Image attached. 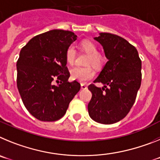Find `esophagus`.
I'll use <instances>...</instances> for the list:
<instances>
[{"label":"esophagus","instance_id":"obj_1","mask_svg":"<svg viewBox=\"0 0 160 160\" xmlns=\"http://www.w3.org/2000/svg\"><path fill=\"white\" fill-rule=\"evenodd\" d=\"M81 88L82 89V90H86V89L87 88V84H85V83H82V84H81Z\"/></svg>","mask_w":160,"mask_h":160}]
</instances>
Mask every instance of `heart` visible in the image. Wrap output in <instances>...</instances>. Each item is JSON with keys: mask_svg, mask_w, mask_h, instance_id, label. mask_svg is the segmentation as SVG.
Masks as SVG:
<instances>
[{"mask_svg": "<svg viewBox=\"0 0 160 160\" xmlns=\"http://www.w3.org/2000/svg\"><path fill=\"white\" fill-rule=\"evenodd\" d=\"M79 47L87 54L86 64L91 65L96 69H98L103 66L105 62V58L102 54L98 52V46L94 42L90 40L82 41L79 44ZM75 56L76 51L74 47L72 46H69L66 49V54H65V58L67 64H73L75 60ZM70 73L71 78L78 82L88 81L94 76V70L90 66H86V67L75 66L72 68Z\"/></svg>", "mask_w": 160, "mask_h": 160, "instance_id": "heart-1", "label": "heart"}]
</instances>
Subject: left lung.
<instances>
[{
    "mask_svg": "<svg viewBox=\"0 0 160 160\" xmlns=\"http://www.w3.org/2000/svg\"><path fill=\"white\" fill-rule=\"evenodd\" d=\"M94 39L103 46L108 62L94 81L104 87H88L92 93L89 115L99 123H115L125 118L135 103L141 86L142 62L135 46L118 35L101 32Z\"/></svg>",
    "mask_w": 160,
    "mask_h": 160,
    "instance_id": "left-lung-1",
    "label": "left lung"
}]
</instances>
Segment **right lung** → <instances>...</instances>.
<instances>
[{
    "label": "right lung",
    "mask_w": 160,
    "mask_h": 160,
    "mask_svg": "<svg viewBox=\"0 0 160 160\" xmlns=\"http://www.w3.org/2000/svg\"><path fill=\"white\" fill-rule=\"evenodd\" d=\"M76 39L73 32L53 29L32 38L20 52L17 86L25 108L37 119L53 122L62 118L80 90L76 80L68 82L65 58L66 49Z\"/></svg>",
    "instance_id": "obj_1"
}]
</instances>
